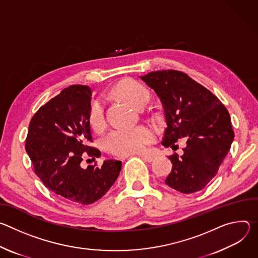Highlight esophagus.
I'll return each instance as SVG.
<instances>
[{
	"mask_svg": "<svg viewBox=\"0 0 258 258\" xmlns=\"http://www.w3.org/2000/svg\"><path fill=\"white\" fill-rule=\"evenodd\" d=\"M141 158H143L145 161H147V162H152L153 160H154V155H152V154H147V153H144V154H140L139 155Z\"/></svg>",
	"mask_w": 258,
	"mask_h": 258,
	"instance_id": "esophagus-1",
	"label": "esophagus"
}]
</instances>
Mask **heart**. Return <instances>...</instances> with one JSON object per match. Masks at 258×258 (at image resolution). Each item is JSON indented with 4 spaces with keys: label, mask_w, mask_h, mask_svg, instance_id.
Returning a JSON list of instances; mask_svg holds the SVG:
<instances>
[{
    "label": "heart",
    "mask_w": 258,
    "mask_h": 258,
    "mask_svg": "<svg viewBox=\"0 0 258 258\" xmlns=\"http://www.w3.org/2000/svg\"><path fill=\"white\" fill-rule=\"evenodd\" d=\"M114 94L136 108H143L149 101V91L135 81L119 83ZM89 121L95 131H102L106 124L105 104L103 100H96L90 108ZM155 138L154 131L147 125H138L132 128H116L110 132L104 139V146L111 153L119 156L139 153L146 149Z\"/></svg>",
    "instance_id": "obj_1"
}]
</instances>
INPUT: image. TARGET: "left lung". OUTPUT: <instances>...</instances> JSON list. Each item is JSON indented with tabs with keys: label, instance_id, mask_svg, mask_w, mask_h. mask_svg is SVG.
Here are the masks:
<instances>
[{
	"label": "left lung",
	"instance_id": "left-lung-1",
	"mask_svg": "<svg viewBox=\"0 0 258 258\" xmlns=\"http://www.w3.org/2000/svg\"><path fill=\"white\" fill-rule=\"evenodd\" d=\"M140 78L161 101L167 124L162 145L172 147L187 138L183 154L168 157L172 168L165 183L183 194L202 190L216 175L234 141L227 108L181 71H152Z\"/></svg>",
	"mask_w": 258,
	"mask_h": 258
}]
</instances>
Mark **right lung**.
I'll return each instance as SVG.
<instances>
[{
    "label": "right lung",
    "mask_w": 258,
    "mask_h": 258,
    "mask_svg": "<svg viewBox=\"0 0 258 258\" xmlns=\"http://www.w3.org/2000/svg\"><path fill=\"white\" fill-rule=\"evenodd\" d=\"M92 90L70 86L42 106L32 116L25 150L35 174L59 197L89 205L112 187L119 175L121 161L105 160L101 166L81 164L86 156L100 157L93 148L89 112Z\"/></svg>",
    "instance_id": "add662e5"
}]
</instances>
